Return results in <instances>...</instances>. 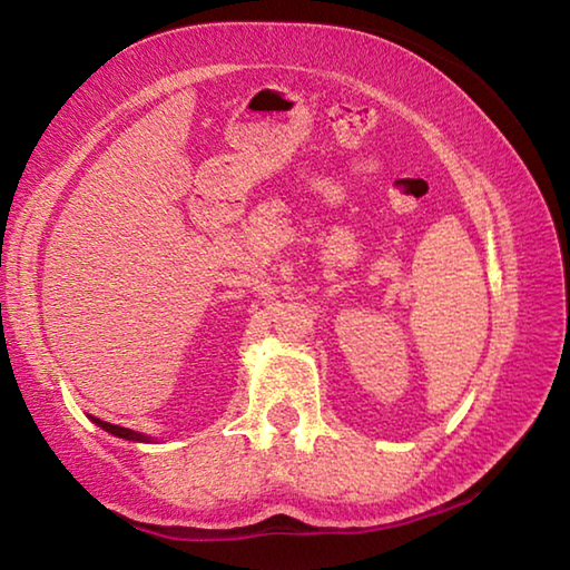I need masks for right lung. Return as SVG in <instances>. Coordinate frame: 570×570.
<instances>
[{
    "label": "right lung",
    "instance_id": "1",
    "mask_svg": "<svg viewBox=\"0 0 570 570\" xmlns=\"http://www.w3.org/2000/svg\"><path fill=\"white\" fill-rule=\"evenodd\" d=\"M92 422H95V424H100V428H102L105 432H110V435H115V438H122V440H132V442H150V438H146V435H140V432H135V430H128V428H120V424H110V422H102V420H98V417H92Z\"/></svg>",
    "mask_w": 570,
    "mask_h": 570
}]
</instances>
